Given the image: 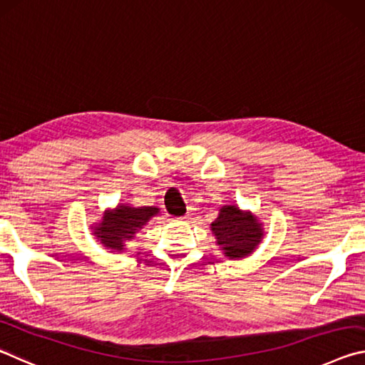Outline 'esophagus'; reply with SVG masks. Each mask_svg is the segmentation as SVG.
Here are the masks:
<instances>
[{
	"instance_id": "34e87169",
	"label": "esophagus",
	"mask_w": 365,
	"mask_h": 365,
	"mask_svg": "<svg viewBox=\"0 0 365 365\" xmlns=\"http://www.w3.org/2000/svg\"><path fill=\"white\" fill-rule=\"evenodd\" d=\"M192 215H194V212H192V208H190V210L186 213V215H184V220H190V217H192Z\"/></svg>"
}]
</instances>
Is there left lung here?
Segmentation results:
<instances>
[{
  "instance_id": "obj_1",
  "label": "left lung",
  "mask_w": 365,
  "mask_h": 365,
  "mask_svg": "<svg viewBox=\"0 0 365 365\" xmlns=\"http://www.w3.org/2000/svg\"><path fill=\"white\" fill-rule=\"evenodd\" d=\"M217 244L230 259H242L252 252L262 239L260 223L250 213H242L237 207L225 205L218 218L212 223Z\"/></svg>"
}]
</instances>
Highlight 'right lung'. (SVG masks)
Listing matches in <instances>:
<instances>
[{
	"instance_id": "1",
	"label": "right lung",
	"mask_w": 365,
	"mask_h": 365,
	"mask_svg": "<svg viewBox=\"0 0 365 365\" xmlns=\"http://www.w3.org/2000/svg\"><path fill=\"white\" fill-rule=\"evenodd\" d=\"M157 213L158 208L155 207L130 208L121 205L115 212L105 215L103 222L100 223V228L95 230L93 235H97L101 244H105L106 247L121 250L124 247V242L133 239L135 231L140 230L147 223V220H150Z\"/></svg>"
}]
</instances>
